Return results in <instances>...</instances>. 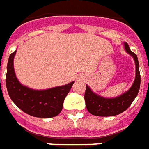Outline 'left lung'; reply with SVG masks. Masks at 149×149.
<instances>
[{
  "label": "left lung",
  "instance_id": "8db88e82",
  "mask_svg": "<svg viewBox=\"0 0 149 149\" xmlns=\"http://www.w3.org/2000/svg\"><path fill=\"white\" fill-rule=\"evenodd\" d=\"M125 51L134 59L136 65V77L133 85L126 92L116 98H103L91 91L86 85L84 100L86 107L90 114L100 117L114 116L121 114L132 104L135 100L141 85V75L139 71V62L136 54L132 52L127 42H124Z\"/></svg>",
  "mask_w": 149,
  "mask_h": 149
}]
</instances>
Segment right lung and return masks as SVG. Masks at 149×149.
Returning a JSON list of instances; mask_svg holds the SVG:
<instances>
[{
	"mask_svg": "<svg viewBox=\"0 0 149 149\" xmlns=\"http://www.w3.org/2000/svg\"><path fill=\"white\" fill-rule=\"evenodd\" d=\"M16 51L8 58L6 87L11 100L26 114L36 118H53L61 113L64 100L74 83L47 90H34L19 82L15 74L13 60Z\"/></svg>",
	"mask_w": 149,
	"mask_h": 149,
	"instance_id": "right-lung-1",
	"label": "right lung"
}]
</instances>
